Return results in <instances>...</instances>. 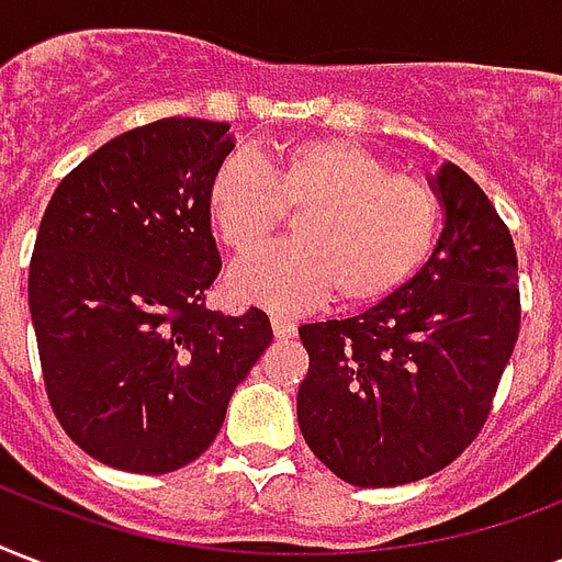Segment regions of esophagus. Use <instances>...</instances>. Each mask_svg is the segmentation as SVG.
Wrapping results in <instances>:
<instances>
[{"mask_svg": "<svg viewBox=\"0 0 562 562\" xmlns=\"http://www.w3.org/2000/svg\"><path fill=\"white\" fill-rule=\"evenodd\" d=\"M271 327L277 338H291L294 336V329H297V324L289 318H282V315H271Z\"/></svg>", "mask_w": 562, "mask_h": 562, "instance_id": "obj_1", "label": "esophagus"}]
</instances>
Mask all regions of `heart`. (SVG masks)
<instances>
[{"mask_svg":"<svg viewBox=\"0 0 562 562\" xmlns=\"http://www.w3.org/2000/svg\"><path fill=\"white\" fill-rule=\"evenodd\" d=\"M209 221L235 252H256L303 209L297 244L244 259L229 291L273 312L306 310L329 291L350 306L389 297L434 252L439 200L348 138L291 140L226 156L205 191Z\"/></svg>","mask_w":562,"mask_h":562,"instance_id":"obj_1","label":"heart"}]
</instances>
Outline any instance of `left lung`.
<instances>
[{"instance_id": "obj_1", "label": "left lung", "mask_w": 562, "mask_h": 562, "mask_svg": "<svg viewBox=\"0 0 562 562\" xmlns=\"http://www.w3.org/2000/svg\"><path fill=\"white\" fill-rule=\"evenodd\" d=\"M445 212L430 259L362 315L303 324L310 374L300 434L336 477L401 486L481 434L519 338V262L490 196L445 161L427 177Z\"/></svg>"}]
</instances>
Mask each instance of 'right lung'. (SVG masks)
<instances>
[{
  "instance_id": "add662e5",
  "label": "right lung",
  "mask_w": 562,
  "mask_h": 562,
  "mask_svg": "<svg viewBox=\"0 0 562 562\" xmlns=\"http://www.w3.org/2000/svg\"><path fill=\"white\" fill-rule=\"evenodd\" d=\"M233 147L229 123L156 120L72 167L43 212L29 268L43 383L67 436L111 469L194 462L271 345L262 310L203 306L221 273L205 191Z\"/></svg>"
}]
</instances>
